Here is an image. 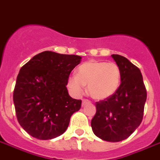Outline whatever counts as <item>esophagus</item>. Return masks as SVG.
Wrapping results in <instances>:
<instances>
[{
  "instance_id": "obj_1",
  "label": "esophagus",
  "mask_w": 160,
  "mask_h": 160,
  "mask_svg": "<svg viewBox=\"0 0 160 160\" xmlns=\"http://www.w3.org/2000/svg\"><path fill=\"white\" fill-rule=\"evenodd\" d=\"M91 103V102L89 100H86V99H83L82 100V106H85L86 104H89Z\"/></svg>"
}]
</instances>
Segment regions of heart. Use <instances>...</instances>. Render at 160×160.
<instances>
[{
    "instance_id": "1",
    "label": "heart",
    "mask_w": 160,
    "mask_h": 160,
    "mask_svg": "<svg viewBox=\"0 0 160 160\" xmlns=\"http://www.w3.org/2000/svg\"><path fill=\"white\" fill-rule=\"evenodd\" d=\"M120 80L121 70L117 63L90 60L79 66L77 75L68 77V86L74 94L80 95L87 85L91 97L103 100L115 93Z\"/></svg>"
}]
</instances>
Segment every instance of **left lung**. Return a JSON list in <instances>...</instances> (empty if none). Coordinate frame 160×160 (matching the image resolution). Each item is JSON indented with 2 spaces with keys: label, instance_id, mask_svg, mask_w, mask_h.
Listing matches in <instances>:
<instances>
[{
  "label": "left lung",
  "instance_id": "obj_1",
  "mask_svg": "<svg viewBox=\"0 0 160 160\" xmlns=\"http://www.w3.org/2000/svg\"><path fill=\"white\" fill-rule=\"evenodd\" d=\"M112 58L120 68L121 82L113 95L96 102L91 125L97 137L115 142L130 137L142 123L147 91L136 65L118 54Z\"/></svg>",
  "mask_w": 160,
  "mask_h": 160
}]
</instances>
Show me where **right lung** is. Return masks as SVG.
I'll list each match as a JSON object with an SVG mask.
<instances>
[{
  "label": "right lung",
  "instance_id": "1",
  "mask_svg": "<svg viewBox=\"0 0 160 160\" xmlns=\"http://www.w3.org/2000/svg\"><path fill=\"white\" fill-rule=\"evenodd\" d=\"M81 57L46 51L20 68L13 91L18 121L24 131L40 140L62 135L81 100L68 95L71 71Z\"/></svg>",
  "mask_w": 160,
  "mask_h": 160
}]
</instances>
